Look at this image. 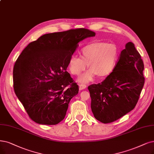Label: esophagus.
<instances>
[{
  "label": "esophagus",
  "instance_id": "1",
  "mask_svg": "<svg viewBox=\"0 0 154 154\" xmlns=\"http://www.w3.org/2000/svg\"><path fill=\"white\" fill-rule=\"evenodd\" d=\"M86 84H80L79 85V89H80L81 90H82V89H85L86 88Z\"/></svg>",
  "mask_w": 154,
  "mask_h": 154
}]
</instances>
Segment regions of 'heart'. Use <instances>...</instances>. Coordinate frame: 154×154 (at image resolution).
I'll return each instance as SVG.
<instances>
[{"label":"heart","mask_w":154,"mask_h":154,"mask_svg":"<svg viewBox=\"0 0 154 154\" xmlns=\"http://www.w3.org/2000/svg\"><path fill=\"white\" fill-rule=\"evenodd\" d=\"M81 58L71 57L68 68L73 75H79L89 65L90 69L79 79L81 82H88L96 75L104 78L113 71L119 58V49L113 43L94 42L84 45L81 50Z\"/></svg>","instance_id":"obj_1"}]
</instances>
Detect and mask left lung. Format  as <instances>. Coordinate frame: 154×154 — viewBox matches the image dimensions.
<instances>
[{
	"instance_id": "obj_1",
	"label": "left lung",
	"mask_w": 154,
	"mask_h": 154,
	"mask_svg": "<svg viewBox=\"0 0 154 154\" xmlns=\"http://www.w3.org/2000/svg\"><path fill=\"white\" fill-rule=\"evenodd\" d=\"M143 61L133 42L119 55L116 68L101 83L88 86L92 112L104 124L114 122L137 104L145 83Z\"/></svg>"
}]
</instances>
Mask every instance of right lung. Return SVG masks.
Instances as JSON below:
<instances>
[{"label": "right lung", "instance_id": "add662e5", "mask_svg": "<svg viewBox=\"0 0 154 154\" xmlns=\"http://www.w3.org/2000/svg\"><path fill=\"white\" fill-rule=\"evenodd\" d=\"M96 33L81 28L47 33L28 44L13 68V87L28 116L36 123L55 125L64 119L77 84L66 71L79 42Z\"/></svg>", "mask_w": 154, "mask_h": 154}]
</instances>
